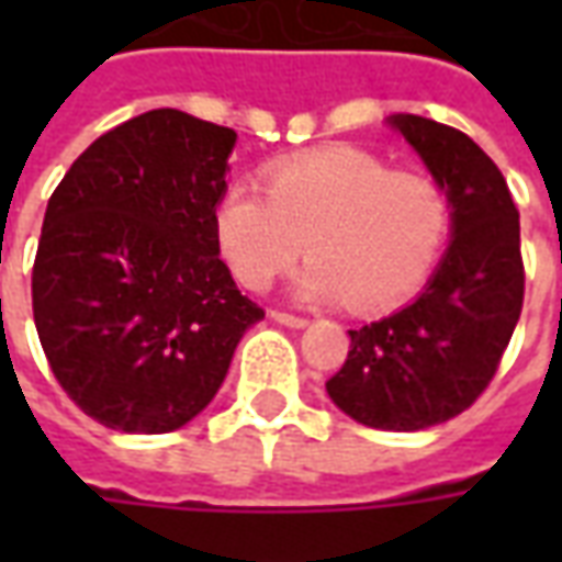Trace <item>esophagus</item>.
I'll list each match as a JSON object with an SVG mask.
<instances>
[{"label":"esophagus","instance_id":"1","mask_svg":"<svg viewBox=\"0 0 562 562\" xmlns=\"http://www.w3.org/2000/svg\"><path fill=\"white\" fill-rule=\"evenodd\" d=\"M270 318L280 322V325H289V328H306L310 325V318L294 316V313H285V310H270Z\"/></svg>","mask_w":562,"mask_h":562}]
</instances>
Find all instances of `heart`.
Listing matches in <instances>:
<instances>
[{
  "label": "heart",
  "mask_w": 562,
  "mask_h": 562,
  "mask_svg": "<svg viewBox=\"0 0 562 562\" xmlns=\"http://www.w3.org/2000/svg\"><path fill=\"white\" fill-rule=\"evenodd\" d=\"M265 192L232 183L213 228L240 285L265 292L304 252L306 301H346L361 316L409 301L430 277L451 228V204L434 177L391 171L349 144L297 153L265 171Z\"/></svg>",
  "instance_id": "obj_1"
}]
</instances>
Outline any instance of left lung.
Segmentation results:
<instances>
[{"label": "left lung", "instance_id": "left-lung-1", "mask_svg": "<svg viewBox=\"0 0 562 562\" xmlns=\"http://www.w3.org/2000/svg\"><path fill=\"white\" fill-rule=\"evenodd\" d=\"M451 204L446 258L413 304L349 330L330 401L376 430H424L482 397L524 306L520 220L506 177L472 138L436 120L391 116Z\"/></svg>", "mask_w": 562, "mask_h": 562}]
</instances>
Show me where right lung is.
Instances as JSON below:
<instances>
[{
    "label": "right lung",
    "instance_id": "1",
    "mask_svg": "<svg viewBox=\"0 0 562 562\" xmlns=\"http://www.w3.org/2000/svg\"><path fill=\"white\" fill-rule=\"evenodd\" d=\"M234 140L183 111H147L92 140L47 201L32 265L38 340L63 391L111 430L192 422L265 318L213 228Z\"/></svg>",
    "mask_w": 562,
    "mask_h": 562
}]
</instances>
